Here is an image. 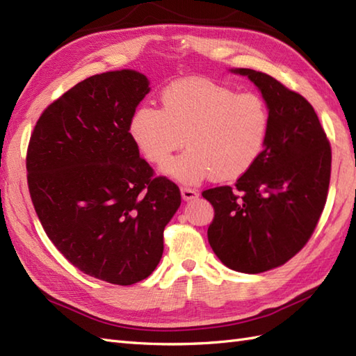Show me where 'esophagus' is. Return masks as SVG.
I'll list each match as a JSON object with an SVG mask.
<instances>
[{"instance_id": "34e87169", "label": "esophagus", "mask_w": 356, "mask_h": 356, "mask_svg": "<svg viewBox=\"0 0 356 356\" xmlns=\"http://www.w3.org/2000/svg\"><path fill=\"white\" fill-rule=\"evenodd\" d=\"M180 193H182L184 200H193L199 195L197 190H194V188H190V186H182L180 188Z\"/></svg>"}]
</instances>
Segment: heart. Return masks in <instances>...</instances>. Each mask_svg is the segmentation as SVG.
Instances as JSON below:
<instances>
[{
  "label": "heart",
  "mask_w": 356,
  "mask_h": 356,
  "mask_svg": "<svg viewBox=\"0 0 356 356\" xmlns=\"http://www.w3.org/2000/svg\"><path fill=\"white\" fill-rule=\"evenodd\" d=\"M162 108L142 104L130 120V134L148 162L163 165L182 182L211 177L238 179L252 168L266 145L270 113L257 93H237L220 82L190 78L172 82L161 95Z\"/></svg>",
  "instance_id": "heart-1"
}]
</instances>
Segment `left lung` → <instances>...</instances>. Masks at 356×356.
Returning <instances> with one entry per match:
<instances>
[{"instance_id":"8db88e82","label":"left lung","mask_w":356,"mask_h":356,"mask_svg":"<svg viewBox=\"0 0 356 356\" xmlns=\"http://www.w3.org/2000/svg\"><path fill=\"white\" fill-rule=\"evenodd\" d=\"M270 113L266 145L232 186L202 193L214 208L208 241L226 266L260 274L282 266L312 237L326 205L332 149L306 97L266 73L237 69Z\"/></svg>"}]
</instances>
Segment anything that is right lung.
<instances>
[{
  "label": "right lung",
  "mask_w": 356,
  "mask_h": 356,
  "mask_svg": "<svg viewBox=\"0 0 356 356\" xmlns=\"http://www.w3.org/2000/svg\"><path fill=\"white\" fill-rule=\"evenodd\" d=\"M149 92L134 70L95 74L53 101L27 147L30 199L67 260L102 282L130 286L161 261L180 190L139 156L130 120Z\"/></svg>",
  "instance_id": "add662e5"
}]
</instances>
